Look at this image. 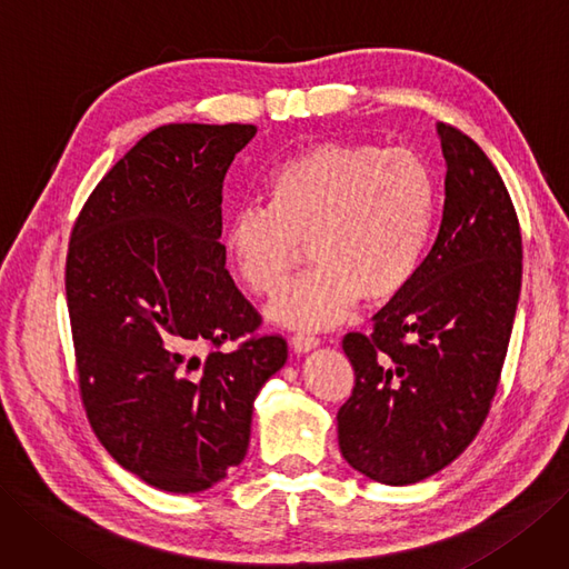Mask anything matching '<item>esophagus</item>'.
<instances>
[{
  "mask_svg": "<svg viewBox=\"0 0 569 569\" xmlns=\"http://www.w3.org/2000/svg\"><path fill=\"white\" fill-rule=\"evenodd\" d=\"M290 347H292V351H296V353H307V351L319 347V340L317 338H309V335H292Z\"/></svg>",
  "mask_w": 569,
  "mask_h": 569,
  "instance_id": "34e87169",
  "label": "esophagus"
}]
</instances>
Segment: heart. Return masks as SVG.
I'll return each instance as SVG.
<instances>
[{
  "label": "heart",
  "mask_w": 569,
  "mask_h": 569,
  "mask_svg": "<svg viewBox=\"0 0 569 569\" xmlns=\"http://www.w3.org/2000/svg\"><path fill=\"white\" fill-rule=\"evenodd\" d=\"M269 206H241L224 224V252L252 296L277 290L309 243L311 262L267 305L286 328L326 330L359 302L385 305L422 264L438 206L429 161L406 147L321 142L267 182Z\"/></svg>",
  "instance_id": "1"
}]
</instances>
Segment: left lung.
I'll return each mask as SVG.
<instances>
[{
    "mask_svg": "<svg viewBox=\"0 0 569 569\" xmlns=\"http://www.w3.org/2000/svg\"><path fill=\"white\" fill-rule=\"evenodd\" d=\"M446 201L438 237L410 286L342 349L356 382L338 412L349 465L412 486L469 448L490 412L522 279L516 208L486 152L438 123Z\"/></svg>",
    "mask_w": 569,
    "mask_h": 569,
    "instance_id": "left-lung-1",
    "label": "left lung"
}]
</instances>
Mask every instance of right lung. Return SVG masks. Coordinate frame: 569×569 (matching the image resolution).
I'll use <instances>...</instances> for the list:
<instances>
[{"label":"right lung","instance_id":"1","mask_svg":"<svg viewBox=\"0 0 569 569\" xmlns=\"http://www.w3.org/2000/svg\"><path fill=\"white\" fill-rule=\"evenodd\" d=\"M252 123H168L138 140L74 222L66 264L81 401L119 465L166 492L239 467L252 403L288 359L224 269L222 182ZM224 341L238 347L222 352Z\"/></svg>","mask_w":569,"mask_h":569}]
</instances>
